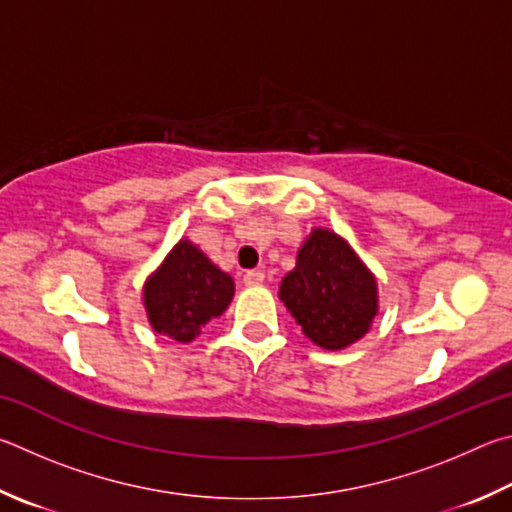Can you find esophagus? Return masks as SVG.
<instances>
[{
    "instance_id": "obj_1",
    "label": "esophagus",
    "mask_w": 512,
    "mask_h": 512,
    "mask_svg": "<svg viewBox=\"0 0 512 512\" xmlns=\"http://www.w3.org/2000/svg\"><path fill=\"white\" fill-rule=\"evenodd\" d=\"M265 281V272H261V270H249V272H245L242 274V283L245 285H261Z\"/></svg>"
}]
</instances>
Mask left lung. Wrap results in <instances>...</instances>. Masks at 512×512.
I'll return each mask as SVG.
<instances>
[{
  "label": "left lung",
  "mask_w": 512,
  "mask_h": 512,
  "mask_svg": "<svg viewBox=\"0 0 512 512\" xmlns=\"http://www.w3.org/2000/svg\"><path fill=\"white\" fill-rule=\"evenodd\" d=\"M281 299L303 335L328 351L364 337L378 312L373 274L333 231L315 229L297 267L281 283Z\"/></svg>",
  "instance_id": "1"
}]
</instances>
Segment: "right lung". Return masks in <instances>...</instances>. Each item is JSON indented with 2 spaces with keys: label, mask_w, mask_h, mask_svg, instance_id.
I'll return each mask as SVG.
<instances>
[{
  "label": "right lung",
  "mask_w": 512,
  "mask_h": 512,
  "mask_svg": "<svg viewBox=\"0 0 512 512\" xmlns=\"http://www.w3.org/2000/svg\"><path fill=\"white\" fill-rule=\"evenodd\" d=\"M233 297V281L191 242H179L143 292L150 326L175 342H191Z\"/></svg>",
  "instance_id": "obj_1"
}]
</instances>
